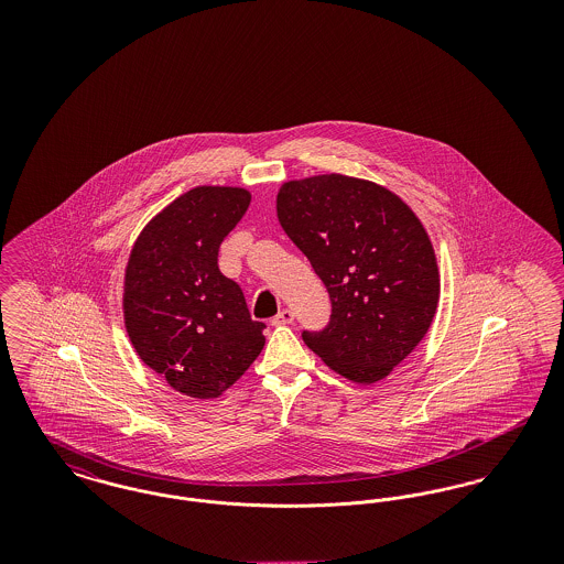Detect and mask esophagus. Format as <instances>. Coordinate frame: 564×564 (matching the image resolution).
<instances>
[{
  "label": "esophagus",
  "mask_w": 564,
  "mask_h": 564,
  "mask_svg": "<svg viewBox=\"0 0 564 564\" xmlns=\"http://www.w3.org/2000/svg\"><path fill=\"white\" fill-rule=\"evenodd\" d=\"M294 322V313L290 308H283L276 317H272V325H288Z\"/></svg>",
  "instance_id": "obj_1"
}]
</instances>
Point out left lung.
<instances>
[{
  "label": "left lung",
  "mask_w": 564,
  "mask_h": 564,
  "mask_svg": "<svg viewBox=\"0 0 564 564\" xmlns=\"http://www.w3.org/2000/svg\"><path fill=\"white\" fill-rule=\"evenodd\" d=\"M276 217L332 300V322L304 332L306 347L350 382L387 378L425 338L440 302L421 219L395 192L340 173L285 182Z\"/></svg>",
  "instance_id": "left-lung-1"
}]
</instances>
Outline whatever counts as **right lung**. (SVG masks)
Instances as JSON below:
<instances>
[{
  "label": "right lung",
  "mask_w": 564,
  "mask_h": 564,
  "mask_svg": "<svg viewBox=\"0 0 564 564\" xmlns=\"http://www.w3.org/2000/svg\"><path fill=\"white\" fill-rule=\"evenodd\" d=\"M251 203L239 186H196L154 215L133 242L122 315L139 359L194 400L224 395L264 349L241 288L217 251Z\"/></svg>",
  "instance_id": "obj_1"
}]
</instances>
